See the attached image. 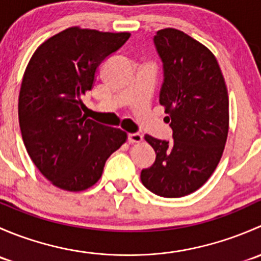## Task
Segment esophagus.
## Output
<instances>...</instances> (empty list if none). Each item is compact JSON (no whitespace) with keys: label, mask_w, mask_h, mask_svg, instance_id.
I'll list each match as a JSON object with an SVG mask.
<instances>
[{"label":"esophagus","mask_w":261,"mask_h":261,"mask_svg":"<svg viewBox=\"0 0 261 261\" xmlns=\"http://www.w3.org/2000/svg\"><path fill=\"white\" fill-rule=\"evenodd\" d=\"M127 140L130 144L141 143V141H143V136H141L140 134H128Z\"/></svg>","instance_id":"esophagus-1"}]
</instances>
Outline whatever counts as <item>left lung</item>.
Instances as JSON below:
<instances>
[{"instance_id": "left-lung-1", "label": "left lung", "mask_w": 261, "mask_h": 261, "mask_svg": "<svg viewBox=\"0 0 261 261\" xmlns=\"http://www.w3.org/2000/svg\"><path fill=\"white\" fill-rule=\"evenodd\" d=\"M164 82L159 102L165 107L173 141L145 135L156 159L141 170V181L167 198L201 188L220 163L228 134V94L217 59L208 48L177 29L154 36Z\"/></svg>"}]
</instances>
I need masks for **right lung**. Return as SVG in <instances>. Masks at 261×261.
<instances>
[{"instance_id":"1","label":"right lung","mask_w":261,"mask_h":261,"mask_svg":"<svg viewBox=\"0 0 261 261\" xmlns=\"http://www.w3.org/2000/svg\"><path fill=\"white\" fill-rule=\"evenodd\" d=\"M130 38L78 26L44 41L31 57L18 96V122L28 154L53 186L81 192L101 178L125 131L87 118L83 96L96 70Z\"/></svg>"}]
</instances>
